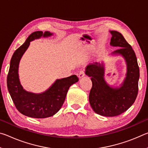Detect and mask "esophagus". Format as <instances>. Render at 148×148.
<instances>
[{
  "mask_svg": "<svg viewBox=\"0 0 148 148\" xmlns=\"http://www.w3.org/2000/svg\"><path fill=\"white\" fill-rule=\"evenodd\" d=\"M84 76H85V74H84V72L83 71H80V72H79V74H78V77H79V79L83 78V77H84Z\"/></svg>",
  "mask_w": 148,
  "mask_h": 148,
  "instance_id": "esophagus-1",
  "label": "esophagus"
}]
</instances>
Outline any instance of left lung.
I'll return each mask as SVG.
<instances>
[{
    "label": "left lung",
    "mask_w": 148,
    "mask_h": 148,
    "mask_svg": "<svg viewBox=\"0 0 148 148\" xmlns=\"http://www.w3.org/2000/svg\"><path fill=\"white\" fill-rule=\"evenodd\" d=\"M110 32L112 36L110 46L119 47L111 54L122 56L126 62L127 73L123 81L119 87H114L107 84L103 62L87 65L86 74L91 77L92 86L89 100L92 109L101 116L114 117L127 111L134 102L138 91L140 71L131 45L120 32L116 31Z\"/></svg>",
    "instance_id": "left-lung-1"
}]
</instances>
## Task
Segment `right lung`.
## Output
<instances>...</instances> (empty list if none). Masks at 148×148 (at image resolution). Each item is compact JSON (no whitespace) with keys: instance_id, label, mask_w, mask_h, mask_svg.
Returning a JSON list of instances; mask_svg holds the SVG:
<instances>
[{"instance_id":"add662e5","label":"right lung","mask_w":148,"mask_h":148,"mask_svg":"<svg viewBox=\"0 0 148 148\" xmlns=\"http://www.w3.org/2000/svg\"><path fill=\"white\" fill-rule=\"evenodd\" d=\"M52 35L53 33L48 31L32 32L25 43L14 52L10 64L7 86L12 101L20 113L33 118H46L56 114L63 104L69 87L78 82L76 75L56 79L51 86L41 93L27 91L21 85L18 74L19 64L30 42L42 36L46 38Z\"/></svg>"}]
</instances>
